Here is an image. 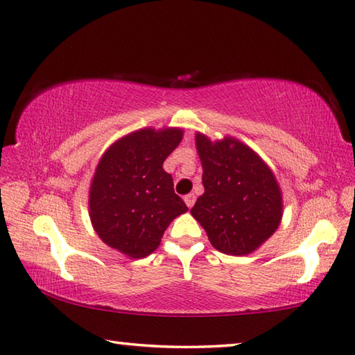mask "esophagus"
I'll list each match as a JSON object with an SVG mask.
<instances>
[{
  "mask_svg": "<svg viewBox=\"0 0 355 355\" xmlns=\"http://www.w3.org/2000/svg\"><path fill=\"white\" fill-rule=\"evenodd\" d=\"M184 203H186V206H188V208H192V206H194V203H196V196L194 194L184 196Z\"/></svg>",
  "mask_w": 355,
  "mask_h": 355,
  "instance_id": "esophagus-1",
  "label": "esophagus"
}]
</instances>
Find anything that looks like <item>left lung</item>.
<instances>
[{
    "mask_svg": "<svg viewBox=\"0 0 355 355\" xmlns=\"http://www.w3.org/2000/svg\"><path fill=\"white\" fill-rule=\"evenodd\" d=\"M205 186L191 214L209 242L225 254L254 251L272 236L282 217L279 186L268 166L234 138L211 143L197 133Z\"/></svg>",
    "mask_w": 355,
    "mask_h": 355,
    "instance_id": "obj_1",
    "label": "left lung"
}]
</instances>
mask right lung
Here are the masks:
<instances>
[{"mask_svg": "<svg viewBox=\"0 0 355 355\" xmlns=\"http://www.w3.org/2000/svg\"><path fill=\"white\" fill-rule=\"evenodd\" d=\"M183 138L180 128L127 135L101 158L89 189V217L108 247L135 259L149 256L188 206L173 191L164 159Z\"/></svg>", "mask_w": 355, "mask_h": 355, "instance_id": "right-lung-1", "label": "right lung"}]
</instances>
